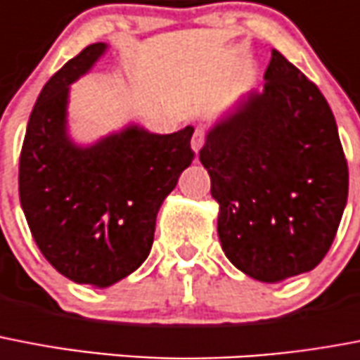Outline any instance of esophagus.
<instances>
[{
	"mask_svg": "<svg viewBox=\"0 0 360 360\" xmlns=\"http://www.w3.org/2000/svg\"><path fill=\"white\" fill-rule=\"evenodd\" d=\"M204 135H206L204 128H200V126H198L197 130H195L193 137H191V148H193L195 152H198V150H200V148H202Z\"/></svg>",
	"mask_w": 360,
	"mask_h": 360,
	"instance_id": "1",
	"label": "esophagus"
}]
</instances>
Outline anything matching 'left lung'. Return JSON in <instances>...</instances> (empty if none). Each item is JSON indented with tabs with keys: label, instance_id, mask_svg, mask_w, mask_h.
<instances>
[{
	"label": "left lung",
	"instance_id": "left-lung-1",
	"mask_svg": "<svg viewBox=\"0 0 360 360\" xmlns=\"http://www.w3.org/2000/svg\"><path fill=\"white\" fill-rule=\"evenodd\" d=\"M264 91L243 96L198 152L219 204L226 258L262 283L314 269L347 202V162L329 103L278 53Z\"/></svg>",
	"mask_w": 360,
	"mask_h": 360
}]
</instances>
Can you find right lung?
Listing matches in <instances>:
<instances>
[{
	"label": "right lung",
	"instance_id": "obj_1",
	"mask_svg": "<svg viewBox=\"0 0 360 360\" xmlns=\"http://www.w3.org/2000/svg\"><path fill=\"white\" fill-rule=\"evenodd\" d=\"M105 50L103 42L87 46L40 91L18 172L20 202L40 252L66 278L96 288L146 260L160 206L195 158L191 126L160 135L130 124L89 146L70 139V85Z\"/></svg>",
	"mask_w": 360,
	"mask_h": 360
}]
</instances>
